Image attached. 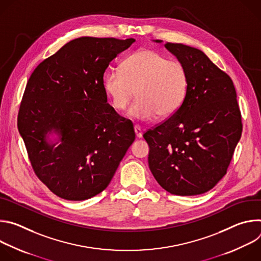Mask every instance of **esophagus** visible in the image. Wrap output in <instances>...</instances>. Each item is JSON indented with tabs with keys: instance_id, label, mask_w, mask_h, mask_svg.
I'll use <instances>...</instances> for the list:
<instances>
[{
	"instance_id": "esophagus-1",
	"label": "esophagus",
	"mask_w": 261,
	"mask_h": 261,
	"mask_svg": "<svg viewBox=\"0 0 261 261\" xmlns=\"http://www.w3.org/2000/svg\"><path fill=\"white\" fill-rule=\"evenodd\" d=\"M134 131H135V135H136L137 138H141L142 137V130H141V128L139 126L135 125L134 126Z\"/></svg>"
}]
</instances>
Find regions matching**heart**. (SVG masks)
Segmentation results:
<instances>
[{
  "instance_id": "obj_1",
  "label": "heart",
  "mask_w": 261,
  "mask_h": 261,
  "mask_svg": "<svg viewBox=\"0 0 261 261\" xmlns=\"http://www.w3.org/2000/svg\"><path fill=\"white\" fill-rule=\"evenodd\" d=\"M188 85V72L181 62L146 48L130 55L121 69H108L103 80L105 93L117 110L125 109L136 91L138 98L127 116L137 121L172 116L184 103Z\"/></svg>"
}]
</instances>
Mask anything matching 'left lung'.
Wrapping results in <instances>:
<instances>
[{"label":"left lung","instance_id":"1","mask_svg":"<svg viewBox=\"0 0 261 261\" xmlns=\"http://www.w3.org/2000/svg\"><path fill=\"white\" fill-rule=\"evenodd\" d=\"M165 47L187 69L189 85L176 113L143 134L148 166L167 192L198 195L226 174L241 138L237 92L231 79L200 49L170 42Z\"/></svg>","mask_w":261,"mask_h":261}]
</instances>
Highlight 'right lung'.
<instances>
[{
  "label": "right lung",
  "mask_w": 261,
  "mask_h": 261,
  "mask_svg": "<svg viewBox=\"0 0 261 261\" xmlns=\"http://www.w3.org/2000/svg\"><path fill=\"white\" fill-rule=\"evenodd\" d=\"M133 42L74 39L37 66L27 84L18 131L36 175L63 199L101 193L135 139L133 124L107 103L103 86L109 63Z\"/></svg>",
  "instance_id": "right-lung-1"
}]
</instances>
